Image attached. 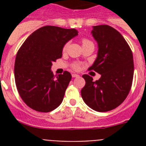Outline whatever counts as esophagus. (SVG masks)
Listing matches in <instances>:
<instances>
[{"label": "esophagus", "mask_w": 146, "mask_h": 146, "mask_svg": "<svg viewBox=\"0 0 146 146\" xmlns=\"http://www.w3.org/2000/svg\"><path fill=\"white\" fill-rule=\"evenodd\" d=\"M72 76H73V78L79 77V75H78V74H76V73H73V74H72Z\"/></svg>", "instance_id": "obj_1"}]
</instances>
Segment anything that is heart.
Listing matches in <instances>:
<instances>
[{"label":"heart","instance_id":"1","mask_svg":"<svg viewBox=\"0 0 146 146\" xmlns=\"http://www.w3.org/2000/svg\"><path fill=\"white\" fill-rule=\"evenodd\" d=\"M82 45H85V44H89V43H92V42L91 41H89V40L86 39V38H83V39L82 40ZM66 47H67V44H65L64 46V48H63V51H65V50H66ZM73 68L74 69V70H78V69L80 68V66H79V64H74L73 65Z\"/></svg>","mask_w":146,"mask_h":146}]
</instances>
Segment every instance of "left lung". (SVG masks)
Listing matches in <instances>:
<instances>
[{
  "label": "left lung",
  "mask_w": 146,
  "mask_h": 146,
  "mask_svg": "<svg viewBox=\"0 0 146 146\" xmlns=\"http://www.w3.org/2000/svg\"><path fill=\"white\" fill-rule=\"evenodd\" d=\"M92 34L98 42V51L89 69L101 74V78L94 81L90 76H82L86 85L81 96L94 111L106 112L122 104L128 96L133 79V57L124 38L113 27L93 26Z\"/></svg>",
  "instance_id": "8db88e82"
}]
</instances>
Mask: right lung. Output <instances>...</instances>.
<instances>
[{
	"mask_svg": "<svg viewBox=\"0 0 146 146\" xmlns=\"http://www.w3.org/2000/svg\"><path fill=\"white\" fill-rule=\"evenodd\" d=\"M77 35L75 29L46 26L32 33L22 44L15 60V82L30 108L46 113L62 103L72 76L64 71L55 78L50 68L62 57L64 44Z\"/></svg>",
	"mask_w": 146,
	"mask_h": 146,
	"instance_id": "obj_1",
	"label": "right lung"
}]
</instances>
